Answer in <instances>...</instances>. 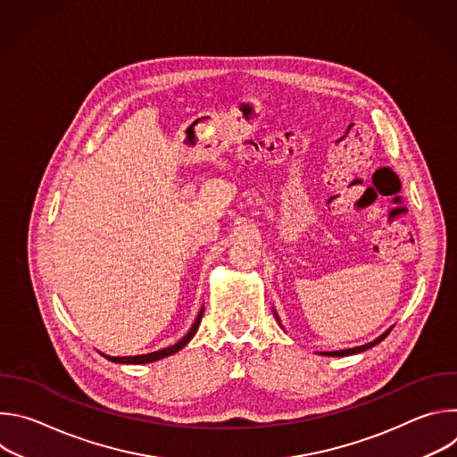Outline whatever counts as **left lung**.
<instances>
[{
	"label": "left lung",
	"mask_w": 457,
	"mask_h": 457,
	"mask_svg": "<svg viewBox=\"0 0 457 457\" xmlns=\"http://www.w3.org/2000/svg\"><path fill=\"white\" fill-rule=\"evenodd\" d=\"M275 316H277V312H275ZM278 318V316H277ZM393 329V328H390ZM390 329L388 331H385L381 337H378L374 342H370V344H365V345H360V347H353V349H344V351H333V353H320V354H323V356H349V354H358V353H363V351H367V349H370V347H374V345H378L381 340H385V337L390 333Z\"/></svg>",
	"instance_id": "1"
}]
</instances>
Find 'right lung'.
<instances>
[{
  "instance_id": "obj_1",
  "label": "right lung",
  "mask_w": 457,
  "mask_h": 457,
  "mask_svg": "<svg viewBox=\"0 0 457 457\" xmlns=\"http://www.w3.org/2000/svg\"><path fill=\"white\" fill-rule=\"evenodd\" d=\"M203 312H204V307L201 309V312L197 314V318H195V323L191 325V329L187 331V335L179 340L175 345H170L166 349H161V351H155V353H148V354H139V356H106L110 361H115V363H136V365H141V363H152V361H157V360H162L166 356H171L175 353H179L193 337L195 333H197L199 325H201V318H203Z\"/></svg>"
}]
</instances>
